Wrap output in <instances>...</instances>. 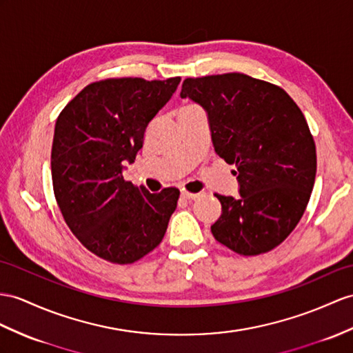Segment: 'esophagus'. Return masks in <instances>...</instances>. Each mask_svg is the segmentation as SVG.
I'll return each instance as SVG.
<instances>
[{
	"instance_id": "34e87169",
	"label": "esophagus",
	"mask_w": 353,
	"mask_h": 353,
	"mask_svg": "<svg viewBox=\"0 0 353 353\" xmlns=\"http://www.w3.org/2000/svg\"><path fill=\"white\" fill-rule=\"evenodd\" d=\"M181 196L184 197V199H188V201H194L197 199V197H201V193H190V192H183Z\"/></svg>"
}]
</instances>
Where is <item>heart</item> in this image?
<instances>
[{"label":"heart","mask_w":353,"mask_h":353,"mask_svg":"<svg viewBox=\"0 0 353 353\" xmlns=\"http://www.w3.org/2000/svg\"><path fill=\"white\" fill-rule=\"evenodd\" d=\"M199 106H196V105H184L183 108H181V110H179V114H181V112H187V110H193V109H197Z\"/></svg>","instance_id":"obj_1"}]
</instances>
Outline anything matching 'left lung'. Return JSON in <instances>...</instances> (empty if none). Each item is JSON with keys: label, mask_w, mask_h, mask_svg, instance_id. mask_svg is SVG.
Listing matches in <instances>:
<instances>
[{"label": "left lung", "mask_w": 353, "mask_h": 353, "mask_svg": "<svg viewBox=\"0 0 353 353\" xmlns=\"http://www.w3.org/2000/svg\"><path fill=\"white\" fill-rule=\"evenodd\" d=\"M181 97L208 114L214 150L236 166L239 196L216 194L214 238L243 256L280 245L310 201L316 145L303 112L277 85L244 73L187 77Z\"/></svg>", "instance_id": "obj_1"}]
</instances>
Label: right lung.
<instances>
[{"instance_id": "right-lung-1", "label": "right lung", "mask_w": 353, "mask_h": 353, "mask_svg": "<svg viewBox=\"0 0 353 353\" xmlns=\"http://www.w3.org/2000/svg\"><path fill=\"white\" fill-rule=\"evenodd\" d=\"M181 77H110L87 85L58 115L50 152L57 203L73 235L91 253L127 265L160 243L179 190L150 193L123 178L145 130Z\"/></svg>"}]
</instances>
